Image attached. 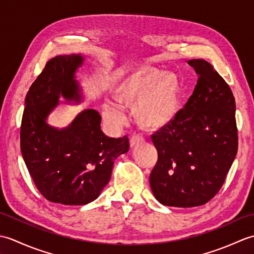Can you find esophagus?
I'll use <instances>...</instances> for the list:
<instances>
[{"label":"esophagus","instance_id":"1","mask_svg":"<svg viewBox=\"0 0 254 254\" xmlns=\"http://www.w3.org/2000/svg\"><path fill=\"white\" fill-rule=\"evenodd\" d=\"M144 142V137L142 135H132V137L130 138V145L131 147L136 146V145L141 144Z\"/></svg>","mask_w":254,"mask_h":254}]
</instances>
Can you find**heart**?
I'll use <instances>...</instances> for the list:
<instances>
[{"mask_svg":"<svg viewBox=\"0 0 254 254\" xmlns=\"http://www.w3.org/2000/svg\"><path fill=\"white\" fill-rule=\"evenodd\" d=\"M181 86L177 75L149 66L138 65L121 74L112 85L115 99L120 105L133 107L136 121L146 128L164 127L174 121L180 107ZM106 121H123V111L116 101L102 105Z\"/></svg>","mask_w":254,"mask_h":254,"instance_id":"1","label":"heart"}]
</instances>
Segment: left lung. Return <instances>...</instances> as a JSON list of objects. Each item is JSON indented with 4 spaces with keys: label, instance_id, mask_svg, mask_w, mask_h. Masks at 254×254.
Masks as SVG:
<instances>
[{
    "label": "left lung",
    "instance_id": "obj_1",
    "mask_svg": "<svg viewBox=\"0 0 254 254\" xmlns=\"http://www.w3.org/2000/svg\"><path fill=\"white\" fill-rule=\"evenodd\" d=\"M188 63L198 75L193 94L174 121L152 135L158 160L149 185L159 203L175 207L199 206L216 195L238 150L229 85L207 61Z\"/></svg>",
    "mask_w": 254,
    "mask_h": 254
}]
</instances>
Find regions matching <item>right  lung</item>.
Here are the masks:
<instances>
[{
	"instance_id": "add662e5",
	"label": "right lung",
	"mask_w": 254,
	"mask_h": 254,
	"mask_svg": "<svg viewBox=\"0 0 254 254\" xmlns=\"http://www.w3.org/2000/svg\"><path fill=\"white\" fill-rule=\"evenodd\" d=\"M79 55L58 56L47 62L30 86L20 127V150L35 186L48 201L84 205L99 196L109 182L113 161L130 147L127 136L113 138L101 131L94 109L80 112L62 130L46 122L61 95L79 102L75 71Z\"/></svg>"
}]
</instances>
